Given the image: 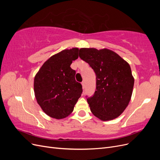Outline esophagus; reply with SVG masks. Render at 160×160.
Wrapping results in <instances>:
<instances>
[{
	"mask_svg": "<svg viewBox=\"0 0 160 160\" xmlns=\"http://www.w3.org/2000/svg\"><path fill=\"white\" fill-rule=\"evenodd\" d=\"M81 85H82V88H83V89H85V82H84V81L82 82Z\"/></svg>",
	"mask_w": 160,
	"mask_h": 160,
	"instance_id": "obj_1",
	"label": "esophagus"
}]
</instances>
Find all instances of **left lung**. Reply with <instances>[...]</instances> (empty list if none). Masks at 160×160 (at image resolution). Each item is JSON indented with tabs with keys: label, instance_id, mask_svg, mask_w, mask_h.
Wrapping results in <instances>:
<instances>
[{
	"label": "left lung",
	"instance_id": "1",
	"mask_svg": "<svg viewBox=\"0 0 160 160\" xmlns=\"http://www.w3.org/2000/svg\"><path fill=\"white\" fill-rule=\"evenodd\" d=\"M79 57L96 74V91L88 98L91 111L101 121L118 118L132 98L134 78L130 65L110 49L81 48Z\"/></svg>",
	"mask_w": 160,
	"mask_h": 160
}]
</instances>
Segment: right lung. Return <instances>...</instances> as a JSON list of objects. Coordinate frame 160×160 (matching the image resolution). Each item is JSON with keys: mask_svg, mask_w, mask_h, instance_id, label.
Listing matches in <instances>:
<instances>
[{"mask_svg": "<svg viewBox=\"0 0 160 160\" xmlns=\"http://www.w3.org/2000/svg\"><path fill=\"white\" fill-rule=\"evenodd\" d=\"M78 57V48L62 50L48 59L35 75V98L42 110L52 118L69 116L81 95L82 86L75 81V71L70 67Z\"/></svg>", "mask_w": 160, "mask_h": 160, "instance_id": "add662e5", "label": "right lung"}]
</instances>
